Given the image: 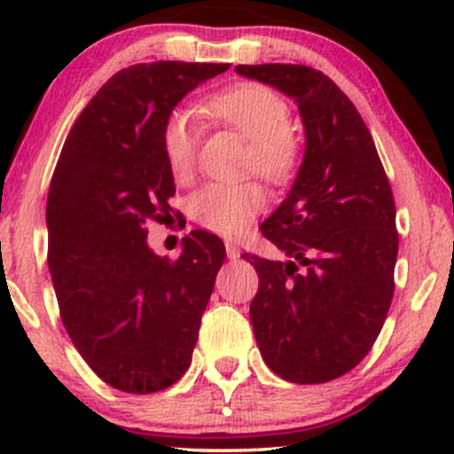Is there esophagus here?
Listing matches in <instances>:
<instances>
[{"instance_id": "obj_1", "label": "esophagus", "mask_w": 454, "mask_h": 454, "mask_svg": "<svg viewBox=\"0 0 454 454\" xmlns=\"http://www.w3.org/2000/svg\"><path fill=\"white\" fill-rule=\"evenodd\" d=\"M226 256H228V260H237L239 256H241V249H239L234 243H226Z\"/></svg>"}]
</instances>
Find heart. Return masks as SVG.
<instances>
[{
    "mask_svg": "<svg viewBox=\"0 0 454 454\" xmlns=\"http://www.w3.org/2000/svg\"><path fill=\"white\" fill-rule=\"evenodd\" d=\"M217 121L249 140V164L270 181L281 184L299 160V140L288 126V104L273 90L256 82L228 87L205 104ZM161 151L176 181H185L194 168L196 132L184 111H175L161 128ZM262 194L252 184H209L190 198L192 220L220 237H239L262 209Z\"/></svg>",
    "mask_w": 454,
    "mask_h": 454,
    "instance_id": "b5f03b06",
    "label": "heart"
}]
</instances>
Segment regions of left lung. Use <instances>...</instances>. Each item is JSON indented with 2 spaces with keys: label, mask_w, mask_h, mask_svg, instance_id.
Wrapping results in <instances>:
<instances>
[{
  "label": "left lung",
  "mask_w": 454,
  "mask_h": 454,
  "mask_svg": "<svg viewBox=\"0 0 454 454\" xmlns=\"http://www.w3.org/2000/svg\"><path fill=\"white\" fill-rule=\"evenodd\" d=\"M293 98L305 155L288 196L260 231L284 260L243 254L258 273L249 305L264 363L294 384H322L372 350L395 293V200L372 134L350 98L320 70L237 66Z\"/></svg>",
  "instance_id": "8db88e82"
}]
</instances>
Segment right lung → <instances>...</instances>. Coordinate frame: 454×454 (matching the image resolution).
Returning <instances> with one entry per match:
<instances>
[{"label": "right lung", "instance_id": "obj_1", "mask_svg": "<svg viewBox=\"0 0 454 454\" xmlns=\"http://www.w3.org/2000/svg\"><path fill=\"white\" fill-rule=\"evenodd\" d=\"M228 64L153 61L108 78L67 134L46 200L49 270L72 343L123 393L164 390L187 372L226 258L192 231L176 260L147 245L170 217L175 179L161 151L173 108Z\"/></svg>", "mask_w": 454, "mask_h": 454}]
</instances>
